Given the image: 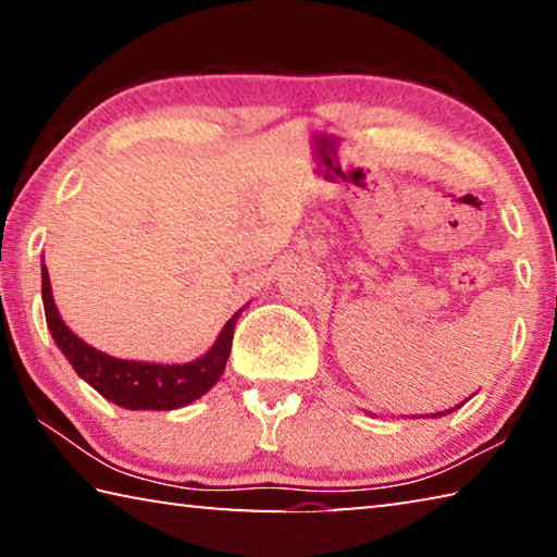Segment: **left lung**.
Returning a JSON list of instances; mask_svg holds the SVG:
<instances>
[{
	"mask_svg": "<svg viewBox=\"0 0 557 557\" xmlns=\"http://www.w3.org/2000/svg\"><path fill=\"white\" fill-rule=\"evenodd\" d=\"M451 410H455V408H451ZM451 410H447V412H451ZM447 412H437V414H432V418H440V414H447Z\"/></svg>",
	"mask_w": 557,
	"mask_h": 557,
	"instance_id": "obj_1",
	"label": "left lung"
}]
</instances>
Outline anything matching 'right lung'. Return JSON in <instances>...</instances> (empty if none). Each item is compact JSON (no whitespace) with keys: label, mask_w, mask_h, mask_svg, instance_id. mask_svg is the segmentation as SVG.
<instances>
[{"label":"right lung","mask_w":557,"mask_h":557,"mask_svg":"<svg viewBox=\"0 0 557 557\" xmlns=\"http://www.w3.org/2000/svg\"><path fill=\"white\" fill-rule=\"evenodd\" d=\"M41 297L46 324L51 329L53 342L59 344L63 356L69 358L75 373L88 385H92L102 398H108L110 403L127 410H176L199 400L203 393H209L225 371V361H228L233 346L235 322H238L243 312V309H238L225 322L223 332L211 346V351H206L191 363L164 366L145 361H122V358L102 354L75 336L59 317V309H55L46 265H41Z\"/></svg>","instance_id":"obj_1"}]
</instances>
